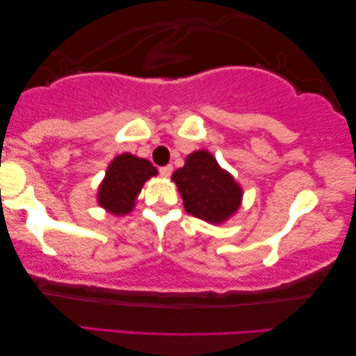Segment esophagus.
<instances>
[{"label": "esophagus", "instance_id": "obj_1", "mask_svg": "<svg viewBox=\"0 0 356 356\" xmlns=\"http://www.w3.org/2000/svg\"><path fill=\"white\" fill-rule=\"evenodd\" d=\"M159 172H160V175H162L163 178H168L170 175H172V172H173V167H172V165H165V167H160Z\"/></svg>", "mask_w": 356, "mask_h": 356}]
</instances>
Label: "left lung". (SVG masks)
<instances>
[{
    "instance_id": "obj_1",
    "label": "left lung",
    "mask_w": 356,
    "mask_h": 356,
    "mask_svg": "<svg viewBox=\"0 0 356 356\" xmlns=\"http://www.w3.org/2000/svg\"><path fill=\"white\" fill-rule=\"evenodd\" d=\"M172 179L186 212L202 220L220 223L240 207L241 188L207 150L189 154L184 167L178 168Z\"/></svg>"
}]
</instances>
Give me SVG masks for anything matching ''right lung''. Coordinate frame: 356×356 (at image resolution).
<instances>
[{"mask_svg": "<svg viewBox=\"0 0 356 356\" xmlns=\"http://www.w3.org/2000/svg\"><path fill=\"white\" fill-rule=\"evenodd\" d=\"M155 175L157 168L149 160L131 154L118 155L110 163L100 184L99 204L115 216L131 212L143 184Z\"/></svg>", "mask_w": 356, "mask_h": 356, "instance_id": "obj_1", "label": "right lung"}]
</instances>
